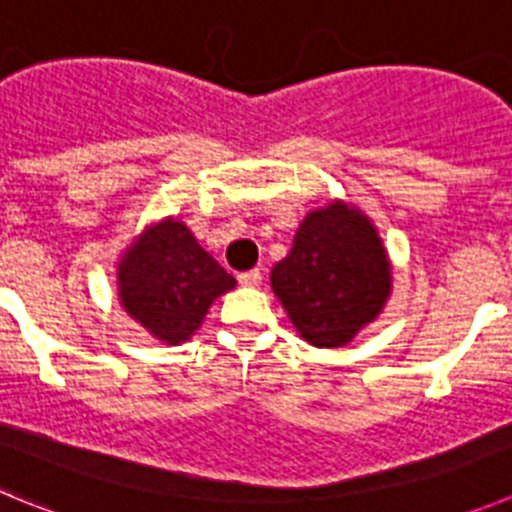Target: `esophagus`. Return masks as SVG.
<instances>
[{"label":"esophagus","instance_id":"1","mask_svg":"<svg viewBox=\"0 0 512 512\" xmlns=\"http://www.w3.org/2000/svg\"><path fill=\"white\" fill-rule=\"evenodd\" d=\"M237 280L242 285H247V288H255V285L262 283V273L260 270H247V273H239Z\"/></svg>","mask_w":512,"mask_h":512}]
</instances>
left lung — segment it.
Segmentation results:
<instances>
[{"instance_id":"8db88e82","label":"left lung","mask_w":512,"mask_h":512,"mask_svg":"<svg viewBox=\"0 0 512 512\" xmlns=\"http://www.w3.org/2000/svg\"><path fill=\"white\" fill-rule=\"evenodd\" d=\"M270 278L298 334L313 347H339L382 311L390 262L365 216L334 204L303 219Z\"/></svg>"}]
</instances>
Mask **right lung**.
Listing matches in <instances>:
<instances>
[{
    "instance_id": "add662e5",
    "label": "right lung",
    "mask_w": 512,
    "mask_h": 512,
    "mask_svg": "<svg viewBox=\"0 0 512 512\" xmlns=\"http://www.w3.org/2000/svg\"><path fill=\"white\" fill-rule=\"evenodd\" d=\"M229 288L232 275L173 219L137 239L119 265V296L127 313L168 344L199 329L214 298Z\"/></svg>"
}]
</instances>
